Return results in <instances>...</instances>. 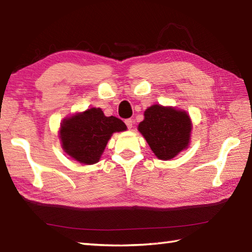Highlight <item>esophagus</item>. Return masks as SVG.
I'll use <instances>...</instances> for the list:
<instances>
[{
  "instance_id": "1",
  "label": "esophagus",
  "mask_w": 252,
  "mask_h": 252,
  "mask_svg": "<svg viewBox=\"0 0 252 252\" xmlns=\"http://www.w3.org/2000/svg\"><path fill=\"white\" fill-rule=\"evenodd\" d=\"M125 122H126V125L127 126V129H132V126H133V120L132 119H126Z\"/></svg>"
}]
</instances>
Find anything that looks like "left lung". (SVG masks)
I'll return each instance as SVG.
<instances>
[{"label":"left lung","instance_id":"left-lung-1","mask_svg":"<svg viewBox=\"0 0 252 252\" xmlns=\"http://www.w3.org/2000/svg\"><path fill=\"white\" fill-rule=\"evenodd\" d=\"M191 127L186 111L153 105L144 112L138 131L157 158L169 160L189 147Z\"/></svg>","mask_w":252,"mask_h":252}]
</instances>
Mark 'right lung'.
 Returning <instances> with one entry per match:
<instances>
[{"instance_id":"1","label":"right lung","mask_w":252,"mask_h":252,"mask_svg":"<svg viewBox=\"0 0 252 252\" xmlns=\"http://www.w3.org/2000/svg\"><path fill=\"white\" fill-rule=\"evenodd\" d=\"M126 130L119 118L106 117L100 108H90L63 119L60 137L69 156L80 163L93 164L98 162L111 135Z\"/></svg>"}]
</instances>
